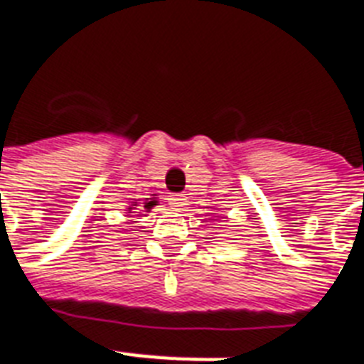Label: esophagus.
I'll return each mask as SVG.
<instances>
[{"mask_svg": "<svg viewBox=\"0 0 364 364\" xmlns=\"http://www.w3.org/2000/svg\"><path fill=\"white\" fill-rule=\"evenodd\" d=\"M170 205H172L173 211H185L187 208V198L183 194H176V196L170 198Z\"/></svg>", "mask_w": 364, "mask_h": 364, "instance_id": "esophagus-1", "label": "esophagus"}]
</instances>
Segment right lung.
I'll list each match as a JSON object with an SVG mask.
<instances>
[{
  "label": "right lung",
  "instance_id": "1",
  "mask_svg": "<svg viewBox=\"0 0 364 364\" xmlns=\"http://www.w3.org/2000/svg\"><path fill=\"white\" fill-rule=\"evenodd\" d=\"M153 196H155V194H153ZM155 205H156V200H153V198H146V200L141 202V205H140V202H132L131 205L127 208V213H138V217H140L141 213H149L153 208H155ZM134 208H138L139 211L134 212Z\"/></svg>",
  "mask_w": 364,
  "mask_h": 364
}]
</instances>
